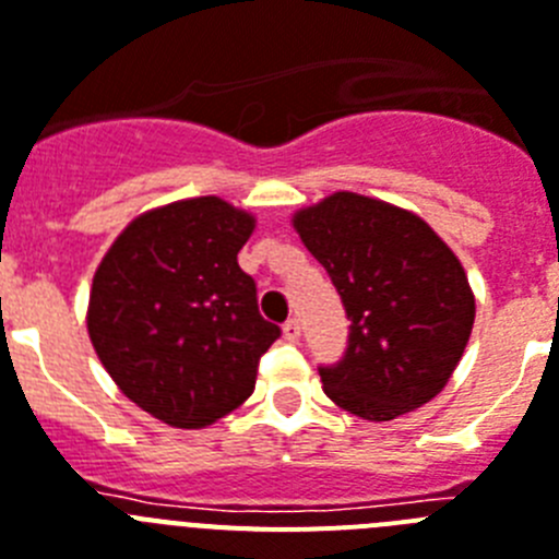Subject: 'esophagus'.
<instances>
[{
    "label": "esophagus",
    "instance_id": "1",
    "mask_svg": "<svg viewBox=\"0 0 559 559\" xmlns=\"http://www.w3.org/2000/svg\"><path fill=\"white\" fill-rule=\"evenodd\" d=\"M284 337L289 340V343H295V340L300 337V320L298 318H289L284 323Z\"/></svg>",
    "mask_w": 559,
    "mask_h": 559
}]
</instances>
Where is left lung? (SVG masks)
<instances>
[{"label":"left lung","instance_id":"left-lung-1","mask_svg":"<svg viewBox=\"0 0 559 559\" xmlns=\"http://www.w3.org/2000/svg\"><path fill=\"white\" fill-rule=\"evenodd\" d=\"M348 320L346 354L320 366L332 402L388 421L433 400L459 366L475 320L467 273L419 216L340 191L295 216Z\"/></svg>","mask_w":559,"mask_h":559}]
</instances>
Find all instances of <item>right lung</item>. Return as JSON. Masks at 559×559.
<instances>
[{
	"label": "right lung",
	"mask_w": 559,
	"mask_h": 559,
	"mask_svg": "<svg viewBox=\"0 0 559 559\" xmlns=\"http://www.w3.org/2000/svg\"><path fill=\"white\" fill-rule=\"evenodd\" d=\"M250 213L219 197L157 207L132 222L92 278V346L134 405L171 427H205L255 388L281 337L239 266Z\"/></svg>",
	"instance_id": "add662e5"
}]
</instances>
